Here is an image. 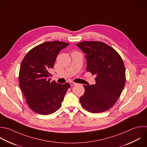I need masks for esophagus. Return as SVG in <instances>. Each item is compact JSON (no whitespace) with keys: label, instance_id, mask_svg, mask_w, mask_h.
Returning a JSON list of instances; mask_svg holds the SVG:
<instances>
[{"label":"esophagus","instance_id":"esophagus-1","mask_svg":"<svg viewBox=\"0 0 147 147\" xmlns=\"http://www.w3.org/2000/svg\"><path fill=\"white\" fill-rule=\"evenodd\" d=\"M69 84H70V85L71 86H74V85H75L76 83H74V82H71L70 83H69Z\"/></svg>","mask_w":147,"mask_h":147}]
</instances>
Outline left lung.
<instances>
[{
	"mask_svg": "<svg viewBox=\"0 0 147 147\" xmlns=\"http://www.w3.org/2000/svg\"><path fill=\"white\" fill-rule=\"evenodd\" d=\"M76 45L86 54L87 72L95 75V84L83 85L80 98L82 106L96 113L109 110L115 103L125 84V68L120 55L107 44L99 41H83Z\"/></svg>",
	"mask_w": 147,
	"mask_h": 147,
	"instance_id": "1",
	"label": "left lung"
}]
</instances>
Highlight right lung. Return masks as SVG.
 I'll return each mask as SVG.
<instances>
[{"instance_id":"obj_1","label":"right lung","mask_w":147,"mask_h":147,"mask_svg":"<svg viewBox=\"0 0 147 147\" xmlns=\"http://www.w3.org/2000/svg\"><path fill=\"white\" fill-rule=\"evenodd\" d=\"M69 45L59 41L44 42L29 51L21 63L20 87L29 107L38 114L48 115L57 111L70 87L68 83L61 84L49 79V70L57 56Z\"/></svg>"}]
</instances>
